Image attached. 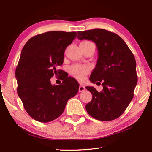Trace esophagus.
<instances>
[{"label":"esophagus","mask_w":152,"mask_h":152,"mask_svg":"<svg viewBox=\"0 0 152 152\" xmlns=\"http://www.w3.org/2000/svg\"><path fill=\"white\" fill-rule=\"evenodd\" d=\"M85 89H86V88H85V87H84L83 85H80V86H79V92L84 91Z\"/></svg>","instance_id":"34e87169"}]
</instances>
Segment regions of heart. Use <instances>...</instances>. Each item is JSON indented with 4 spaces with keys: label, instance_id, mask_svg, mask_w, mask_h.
Returning a JSON list of instances; mask_svg holds the SVG:
<instances>
[{
    "label": "heart",
    "instance_id": "1",
    "mask_svg": "<svg viewBox=\"0 0 152 152\" xmlns=\"http://www.w3.org/2000/svg\"><path fill=\"white\" fill-rule=\"evenodd\" d=\"M80 45H83L84 48H92L95 51L96 45L93 42H91V41H84V42H82L80 44ZM89 67L79 65L73 66L70 70V73L72 75L76 78V79L77 80H79V81L84 80L87 75L89 73Z\"/></svg>",
    "mask_w": 152,
    "mask_h": 152
}]
</instances>
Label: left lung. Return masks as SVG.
Here are the masks:
<instances>
[{"label": "left lung", "instance_id": "left-lung-1", "mask_svg": "<svg viewBox=\"0 0 152 152\" xmlns=\"http://www.w3.org/2000/svg\"><path fill=\"white\" fill-rule=\"evenodd\" d=\"M77 38L93 41L97 46L98 58L89 80L96 84L102 82L103 87L99 93L94 87H86L93 94L87 112L99 121L116 119L134 96L137 82L134 55L121 37L104 29L79 31Z\"/></svg>", "mask_w": 152, "mask_h": 152}]
</instances>
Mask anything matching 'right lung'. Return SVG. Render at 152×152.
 Segmentation results:
<instances>
[{"label": "right lung", "mask_w": 152, "mask_h": 152, "mask_svg": "<svg viewBox=\"0 0 152 152\" xmlns=\"http://www.w3.org/2000/svg\"><path fill=\"white\" fill-rule=\"evenodd\" d=\"M76 37L75 31L45 32L30 39L21 50L15 73L17 92L26 112L37 121L59 117L68 100L78 93L79 84L70 77H63L59 85L50 83L56 67L63 63L66 48Z\"/></svg>", "instance_id": "right-lung-1"}]
</instances>
